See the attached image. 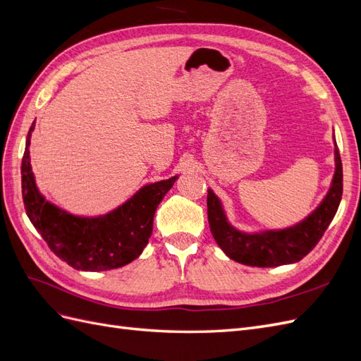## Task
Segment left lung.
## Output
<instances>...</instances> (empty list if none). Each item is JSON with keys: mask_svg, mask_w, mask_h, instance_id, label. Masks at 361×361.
Here are the masks:
<instances>
[{"mask_svg": "<svg viewBox=\"0 0 361 361\" xmlns=\"http://www.w3.org/2000/svg\"><path fill=\"white\" fill-rule=\"evenodd\" d=\"M336 171L331 188L321 204L305 218L292 227L281 231H265L245 233L238 231L227 221L223 204L212 190H207V220L212 236L224 253L248 267L271 268L301 260L319 243L326 227L334 218L342 200L343 173L338 149L334 143Z\"/></svg>", "mask_w": 361, "mask_h": 361, "instance_id": "left-lung-1", "label": "left lung"}]
</instances>
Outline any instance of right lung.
Instances as JSON below:
<instances>
[{
    "label": "right lung",
    "instance_id": "1",
    "mask_svg": "<svg viewBox=\"0 0 361 361\" xmlns=\"http://www.w3.org/2000/svg\"><path fill=\"white\" fill-rule=\"evenodd\" d=\"M31 125L23 158V199L31 224L57 257L80 271H106L128 265L149 243L154 215L178 176L145 185L117 209L99 216H78L45 200L30 164Z\"/></svg>",
    "mask_w": 361,
    "mask_h": 361
}]
</instances>
